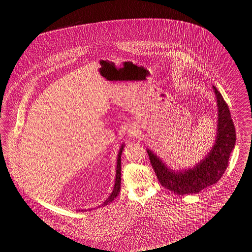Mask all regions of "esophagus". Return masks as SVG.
I'll use <instances>...</instances> for the list:
<instances>
[{"mask_svg": "<svg viewBox=\"0 0 252 252\" xmlns=\"http://www.w3.org/2000/svg\"><path fill=\"white\" fill-rule=\"evenodd\" d=\"M127 132H128V136H129V137H137V138H138V137L141 135L140 130H139L136 126H130V127L128 128Z\"/></svg>", "mask_w": 252, "mask_h": 252, "instance_id": "34e87169", "label": "esophagus"}]
</instances>
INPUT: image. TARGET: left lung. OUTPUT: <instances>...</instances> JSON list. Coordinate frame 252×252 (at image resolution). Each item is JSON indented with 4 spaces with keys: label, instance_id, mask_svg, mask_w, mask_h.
I'll return each instance as SVG.
<instances>
[{
    "label": "left lung",
    "instance_id": "left-lung-1",
    "mask_svg": "<svg viewBox=\"0 0 252 252\" xmlns=\"http://www.w3.org/2000/svg\"><path fill=\"white\" fill-rule=\"evenodd\" d=\"M218 105V131L210 153L192 168L175 171L168 168L151 150L149 159L161 186L176 194H193L217 183L223 176L232 150L235 147L236 131L231 113L221 93L213 86Z\"/></svg>",
    "mask_w": 252,
    "mask_h": 252
}]
</instances>
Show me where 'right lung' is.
Wrapping results in <instances>:
<instances>
[{"label":"right lung","mask_w":252,"mask_h":252,"mask_svg":"<svg viewBox=\"0 0 252 252\" xmlns=\"http://www.w3.org/2000/svg\"><path fill=\"white\" fill-rule=\"evenodd\" d=\"M124 147H125V144L122 145L121 149H120V152H119V155H117V163H116V175H115V182H114V187H113V190L111 192V194L108 196V198L105 200V202L102 204V206H105V205H108L109 203H111L112 200L117 196V194L120 193L121 191V181H122V162H121V158H122V153H123V150H124ZM83 211V210H82Z\"/></svg>","instance_id":"right-lung-1"}]
</instances>
